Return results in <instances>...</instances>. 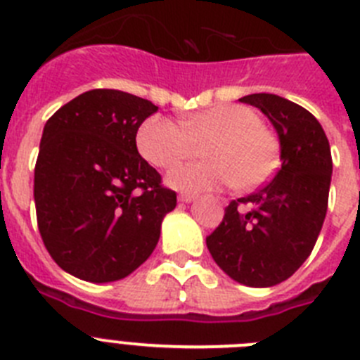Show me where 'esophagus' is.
<instances>
[{
    "label": "esophagus",
    "mask_w": 360,
    "mask_h": 360,
    "mask_svg": "<svg viewBox=\"0 0 360 360\" xmlns=\"http://www.w3.org/2000/svg\"><path fill=\"white\" fill-rule=\"evenodd\" d=\"M195 198H196V195H191V193H182V195L178 196V200H180L182 203H191Z\"/></svg>",
    "instance_id": "34e87169"
}]
</instances>
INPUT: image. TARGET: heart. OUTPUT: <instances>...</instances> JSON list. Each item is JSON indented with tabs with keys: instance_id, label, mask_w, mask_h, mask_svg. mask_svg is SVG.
<instances>
[{
	"instance_id": "1",
	"label": "heart",
	"mask_w": 360,
	"mask_h": 360,
	"mask_svg": "<svg viewBox=\"0 0 360 360\" xmlns=\"http://www.w3.org/2000/svg\"><path fill=\"white\" fill-rule=\"evenodd\" d=\"M142 157L160 169L205 148L209 160L178 165L167 184L180 191H203L234 184L238 189H256L276 173L279 144L274 133L262 126L256 111L221 104L182 119V126L162 115L142 124L139 136Z\"/></svg>"
}]
</instances>
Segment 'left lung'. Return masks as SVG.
<instances>
[{
  "instance_id": "left-lung-1",
  "label": "left lung",
  "mask_w": 360,
  "mask_h": 360,
  "mask_svg": "<svg viewBox=\"0 0 360 360\" xmlns=\"http://www.w3.org/2000/svg\"><path fill=\"white\" fill-rule=\"evenodd\" d=\"M240 101L272 122L281 167L262 189L229 203L207 249L229 278L266 288L290 278L316 245L328 209L332 153L323 126L303 106L274 94Z\"/></svg>"
}]
</instances>
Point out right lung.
I'll list each match as a JSON object with an SVG mask.
<instances>
[{"mask_svg": "<svg viewBox=\"0 0 360 360\" xmlns=\"http://www.w3.org/2000/svg\"><path fill=\"white\" fill-rule=\"evenodd\" d=\"M158 106L119 90H90L44 124L34 173L37 227L65 272L119 281L151 256L176 193L139 155L136 131Z\"/></svg>", "mask_w": 360, "mask_h": 360, "instance_id": "right-lung-1", "label": "right lung"}]
</instances>
